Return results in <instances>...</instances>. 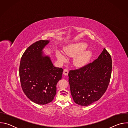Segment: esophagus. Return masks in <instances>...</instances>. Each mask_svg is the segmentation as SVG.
<instances>
[{"instance_id": "esophagus-1", "label": "esophagus", "mask_w": 128, "mask_h": 128, "mask_svg": "<svg viewBox=\"0 0 128 128\" xmlns=\"http://www.w3.org/2000/svg\"><path fill=\"white\" fill-rule=\"evenodd\" d=\"M63 74L65 76H67L68 74V70L67 69H65L63 71Z\"/></svg>"}]
</instances>
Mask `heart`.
<instances>
[{
    "label": "heart",
    "instance_id": "1",
    "mask_svg": "<svg viewBox=\"0 0 128 128\" xmlns=\"http://www.w3.org/2000/svg\"><path fill=\"white\" fill-rule=\"evenodd\" d=\"M86 46L84 42H76L71 44L65 48V52L67 56L74 57V63L77 67H81L86 64L92 56V52L89 50L82 51ZM58 59L62 62L66 61V58L60 52H57Z\"/></svg>",
    "mask_w": 128,
    "mask_h": 128
}]
</instances>
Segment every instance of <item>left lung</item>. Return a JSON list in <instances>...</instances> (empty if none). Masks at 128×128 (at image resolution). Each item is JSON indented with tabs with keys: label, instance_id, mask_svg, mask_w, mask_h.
<instances>
[{
	"label": "left lung",
	"instance_id": "8db88e82",
	"mask_svg": "<svg viewBox=\"0 0 128 128\" xmlns=\"http://www.w3.org/2000/svg\"><path fill=\"white\" fill-rule=\"evenodd\" d=\"M112 70V58L104 48L92 63L78 69L70 70L68 81L75 103L87 106L100 99L108 88Z\"/></svg>",
	"mask_w": 128,
	"mask_h": 128
}]
</instances>
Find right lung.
<instances>
[{"label":"right lung","mask_w":128,"mask_h":128,"mask_svg":"<svg viewBox=\"0 0 128 128\" xmlns=\"http://www.w3.org/2000/svg\"><path fill=\"white\" fill-rule=\"evenodd\" d=\"M50 40H40L29 46L22 55L19 75L21 86L32 102L44 105L52 102L56 94V85L62 78L63 69L54 67L43 48Z\"/></svg>","instance_id":"1"}]
</instances>
